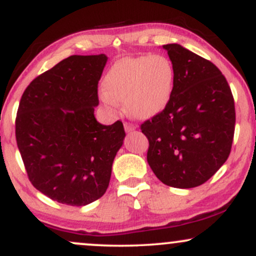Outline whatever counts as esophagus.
Returning a JSON list of instances; mask_svg holds the SVG:
<instances>
[{"label":"esophagus","instance_id":"34e87169","mask_svg":"<svg viewBox=\"0 0 256 256\" xmlns=\"http://www.w3.org/2000/svg\"><path fill=\"white\" fill-rule=\"evenodd\" d=\"M124 128H125V131L128 132V134H130V132H132V131L134 130V128H136L134 125L130 124V122H125Z\"/></svg>","mask_w":256,"mask_h":256}]
</instances>
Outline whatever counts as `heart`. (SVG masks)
Listing matches in <instances>:
<instances>
[{"mask_svg": "<svg viewBox=\"0 0 256 256\" xmlns=\"http://www.w3.org/2000/svg\"><path fill=\"white\" fill-rule=\"evenodd\" d=\"M174 76V67L164 55L122 58L106 73L104 100L108 104H125L137 119L152 118L168 104Z\"/></svg>", "mask_w": 256, "mask_h": 256, "instance_id": "b5f03b06", "label": "heart"}]
</instances>
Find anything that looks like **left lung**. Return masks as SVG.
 <instances>
[{
	"mask_svg": "<svg viewBox=\"0 0 256 256\" xmlns=\"http://www.w3.org/2000/svg\"><path fill=\"white\" fill-rule=\"evenodd\" d=\"M174 67V89L161 113L140 130L155 176L168 186L190 189L207 182L225 164L234 140V96L216 64L180 44H166Z\"/></svg>",
	"mask_w": 256,
	"mask_h": 256,
	"instance_id": "8db88e82",
	"label": "left lung"
}]
</instances>
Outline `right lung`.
Returning <instances> with one entry per match:
<instances>
[{
  "mask_svg": "<svg viewBox=\"0 0 256 256\" xmlns=\"http://www.w3.org/2000/svg\"><path fill=\"white\" fill-rule=\"evenodd\" d=\"M107 60L72 55L34 78L20 100L16 137L28 179L60 204L79 207L101 198L124 143L122 122L102 125L94 114Z\"/></svg>",
  "mask_w": 256,
  "mask_h": 256,
  "instance_id": "obj_1",
  "label": "right lung"
}]
</instances>
